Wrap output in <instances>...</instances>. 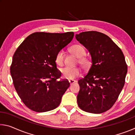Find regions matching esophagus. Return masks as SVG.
Here are the masks:
<instances>
[{"label":"esophagus","instance_id":"1","mask_svg":"<svg viewBox=\"0 0 135 135\" xmlns=\"http://www.w3.org/2000/svg\"><path fill=\"white\" fill-rule=\"evenodd\" d=\"M68 81H69V83H70V85H71V84H73L74 83H75V82H76V81L74 80H69Z\"/></svg>","mask_w":135,"mask_h":135}]
</instances>
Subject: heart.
Segmentation results:
<instances>
[{
    "mask_svg": "<svg viewBox=\"0 0 135 135\" xmlns=\"http://www.w3.org/2000/svg\"><path fill=\"white\" fill-rule=\"evenodd\" d=\"M70 51L77 58H79V62L83 67H88L90 64V60L84 56L86 51L80 45H74L70 47ZM64 62V52L62 50L58 52L55 56V62L58 65H62ZM63 77L68 80H73L79 76L81 74V70L78 67H65L61 70Z\"/></svg>",
    "mask_w": 135,
    "mask_h": 135,
    "instance_id": "1",
    "label": "heart"
}]
</instances>
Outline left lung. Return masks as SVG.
I'll return each mask as SVG.
<instances>
[{
    "mask_svg": "<svg viewBox=\"0 0 135 135\" xmlns=\"http://www.w3.org/2000/svg\"><path fill=\"white\" fill-rule=\"evenodd\" d=\"M76 38L92 58L88 73L78 81L77 104L88 113H104L115 104L124 85L127 66L124 54L108 36L100 32H82Z\"/></svg>",
    "mask_w": 135,
    "mask_h": 135,
    "instance_id": "1",
    "label": "left lung"
}]
</instances>
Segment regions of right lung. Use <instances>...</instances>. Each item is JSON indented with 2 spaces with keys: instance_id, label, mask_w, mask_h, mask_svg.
I'll return each instance as SVG.
<instances>
[{
  "instance_id": "right-lung-1",
  "label": "right lung",
  "mask_w": 135,
  "mask_h": 135,
  "mask_svg": "<svg viewBox=\"0 0 135 135\" xmlns=\"http://www.w3.org/2000/svg\"><path fill=\"white\" fill-rule=\"evenodd\" d=\"M74 37L64 33L36 32L29 35L13 54L10 70L13 86L23 103L34 111L52 110L60 104L70 83L58 80L55 56Z\"/></svg>"
}]
</instances>
